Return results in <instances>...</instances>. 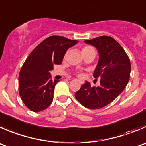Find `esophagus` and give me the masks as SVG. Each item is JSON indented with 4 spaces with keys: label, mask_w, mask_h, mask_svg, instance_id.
Segmentation results:
<instances>
[{
    "label": "esophagus",
    "mask_w": 146,
    "mask_h": 146,
    "mask_svg": "<svg viewBox=\"0 0 146 146\" xmlns=\"http://www.w3.org/2000/svg\"><path fill=\"white\" fill-rule=\"evenodd\" d=\"M79 81H80V83H81V84H83V81H82V80H79Z\"/></svg>",
    "instance_id": "1"
}]
</instances>
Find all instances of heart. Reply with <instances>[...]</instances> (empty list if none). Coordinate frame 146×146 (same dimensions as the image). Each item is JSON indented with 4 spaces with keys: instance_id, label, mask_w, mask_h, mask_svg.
<instances>
[{
    "instance_id": "obj_1",
    "label": "heart",
    "mask_w": 146,
    "mask_h": 146,
    "mask_svg": "<svg viewBox=\"0 0 146 146\" xmlns=\"http://www.w3.org/2000/svg\"><path fill=\"white\" fill-rule=\"evenodd\" d=\"M81 53L83 54V56H86V55L89 54V53H95V50L92 46H85L82 48L81 49ZM78 76H81L82 74L80 73H78Z\"/></svg>"
}]
</instances>
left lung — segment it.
Instances as JSON below:
<instances>
[{
    "mask_svg": "<svg viewBox=\"0 0 146 146\" xmlns=\"http://www.w3.org/2000/svg\"><path fill=\"white\" fill-rule=\"evenodd\" d=\"M85 43L95 46L99 53L93 77L96 80L100 78V84L96 87L86 81L75 97L88 108H101L113 101L128 84L131 61L122 46L112 37L103 35Z\"/></svg>",
    "mask_w": 146,
    "mask_h": 146,
    "instance_id": "obj_1",
    "label": "left lung"
}]
</instances>
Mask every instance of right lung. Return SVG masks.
<instances>
[{
    "mask_svg": "<svg viewBox=\"0 0 146 146\" xmlns=\"http://www.w3.org/2000/svg\"><path fill=\"white\" fill-rule=\"evenodd\" d=\"M78 40L52 35L35 48L24 62L19 73L18 91L23 102L33 112L46 110L53 99L55 86L50 71L61 64L65 53Z\"/></svg>",
    "mask_w": 146,
    "mask_h": 146,
    "instance_id": "add662e5",
    "label": "right lung"
}]
</instances>
